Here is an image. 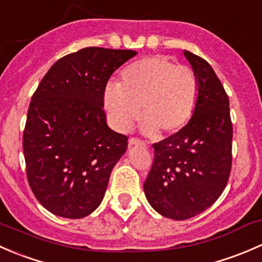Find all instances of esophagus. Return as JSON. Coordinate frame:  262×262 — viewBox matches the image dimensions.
<instances>
[{
	"instance_id": "obj_1",
	"label": "esophagus",
	"mask_w": 262,
	"mask_h": 262,
	"mask_svg": "<svg viewBox=\"0 0 262 262\" xmlns=\"http://www.w3.org/2000/svg\"><path fill=\"white\" fill-rule=\"evenodd\" d=\"M135 145L145 146V142L141 141L140 139H137V137H130V140H128V146H135Z\"/></svg>"
}]
</instances>
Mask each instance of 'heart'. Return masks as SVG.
Listing matches in <instances>:
<instances>
[{
    "instance_id": "1",
    "label": "heart",
    "mask_w": 262,
    "mask_h": 262,
    "mask_svg": "<svg viewBox=\"0 0 262 262\" xmlns=\"http://www.w3.org/2000/svg\"><path fill=\"white\" fill-rule=\"evenodd\" d=\"M198 97V78L190 67L166 56H150L126 67L117 85H107L103 103L117 131H130L141 111L146 134L168 136L189 122Z\"/></svg>"
}]
</instances>
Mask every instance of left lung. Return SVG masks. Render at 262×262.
Returning a JSON list of instances; mask_svg holds the SVG:
<instances>
[{"mask_svg":"<svg viewBox=\"0 0 262 262\" xmlns=\"http://www.w3.org/2000/svg\"><path fill=\"white\" fill-rule=\"evenodd\" d=\"M199 83L189 122L152 144L154 161L144 183L147 201L171 220H188L212 206L227 185L232 166L230 101L208 61L184 51Z\"/></svg>","mask_w":262,"mask_h":262,"instance_id":"left-lung-1","label":"left lung"}]
</instances>
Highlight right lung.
<instances>
[{
    "instance_id": "1",
    "label": "right lung",
    "mask_w": 262,
    "mask_h": 262,
    "mask_svg": "<svg viewBox=\"0 0 262 262\" xmlns=\"http://www.w3.org/2000/svg\"><path fill=\"white\" fill-rule=\"evenodd\" d=\"M134 50L84 48L51 66L31 97L23 149L29 185L44 208L83 218L101 204L127 136L107 125L103 94Z\"/></svg>"
}]
</instances>
